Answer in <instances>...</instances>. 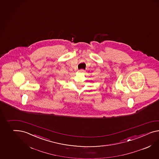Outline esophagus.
<instances>
[{"label": "esophagus", "instance_id": "1", "mask_svg": "<svg viewBox=\"0 0 159 159\" xmlns=\"http://www.w3.org/2000/svg\"><path fill=\"white\" fill-rule=\"evenodd\" d=\"M78 72L80 73H84L85 72V71L84 70H80L78 71Z\"/></svg>", "mask_w": 159, "mask_h": 159}]
</instances>
